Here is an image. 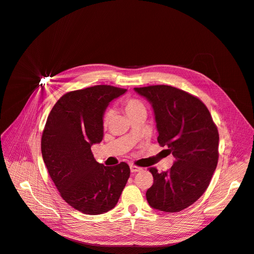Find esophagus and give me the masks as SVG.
Listing matches in <instances>:
<instances>
[{
	"label": "esophagus",
	"mask_w": 254,
	"mask_h": 254,
	"mask_svg": "<svg viewBox=\"0 0 254 254\" xmlns=\"http://www.w3.org/2000/svg\"><path fill=\"white\" fill-rule=\"evenodd\" d=\"M130 170H131V172H132V173H136V172L141 171V168H139L137 166H134V165H131L130 166Z\"/></svg>",
	"instance_id": "1"
}]
</instances>
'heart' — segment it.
<instances>
[{"instance_id": "1", "label": "heart", "mask_w": 254, "mask_h": 254, "mask_svg": "<svg viewBox=\"0 0 254 254\" xmlns=\"http://www.w3.org/2000/svg\"><path fill=\"white\" fill-rule=\"evenodd\" d=\"M122 107H123L125 114L127 115V117L129 119H131L132 117H134L137 114L140 113H145L146 114V107L144 105V103L139 101L138 99H133V98H129V99H125L123 102H122ZM111 119V114L110 111H105V114L103 116V120H102V124L103 127L106 128L109 124Z\"/></svg>"}]
</instances>
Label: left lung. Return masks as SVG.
<instances>
[{
    "mask_svg": "<svg viewBox=\"0 0 254 254\" xmlns=\"http://www.w3.org/2000/svg\"><path fill=\"white\" fill-rule=\"evenodd\" d=\"M152 105L157 141L168 147L175 162L158 173L150 168L153 185L146 197L151 207L177 212L191 205L209 186L219 158V132L200 99L170 85L135 87Z\"/></svg>",
    "mask_w": 254,
    "mask_h": 254,
    "instance_id": "left-lung-1",
    "label": "left lung"
}]
</instances>
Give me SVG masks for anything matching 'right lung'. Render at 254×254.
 <instances>
[{
	"label": "right lung",
	"instance_id": "obj_1",
	"mask_svg": "<svg viewBox=\"0 0 254 254\" xmlns=\"http://www.w3.org/2000/svg\"><path fill=\"white\" fill-rule=\"evenodd\" d=\"M127 89L95 85L64 94L47 119L42 154L60 196L85 215H100L118 203L130 168L126 162L105 167L92 153L103 138V115L110 101Z\"/></svg>",
	"mask_w": 254,
	"mask_h": 254
}]
</instances>
